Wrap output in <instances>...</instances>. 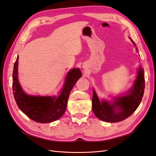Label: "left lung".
Segmentation results:
<instances>
[{
  "mask_svg": "<svg viewBox=\"0 0 156 156\" xmlns=\"http://www.w3.org/2000/svg\"><path fill=\"white\" fill-rule=\"evenodd\" d=\"M131 40L135 45V42L131 39ZM144 70L140 67L137 77L129 93L124 96L116 98L112 103L104 100L100 101L95 91L93 90L94 113L99 119L107 122H119L126 119L133 114L140 103L144 91Z\"/></svg>",
  "mask_w": 156,
  "mask_h": 156,
  "instance_id": "obj_1",
  "label": "left lung"
}]
</instances>
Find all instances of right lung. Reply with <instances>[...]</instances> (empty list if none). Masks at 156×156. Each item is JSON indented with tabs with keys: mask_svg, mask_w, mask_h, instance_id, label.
Here are the masks:
<instances>
[{
	"mask_svg": "<svg viewBox=\"0 0 156 156\" xmlns=\"http://www.w3.org/2000/svg\"><path fill=\"white\" fill-rule=\"evenodd\" d=\"M18 56L14 64L12 90L14 98L20 109L30 119L40 123H48L62 116L66 108L69 93L81 77L79 69L69 71L63 90L58 98L29 96L24 93L17 78Z\"/></svg>",
	"mask_w": 156,
	"mask_h": 156,
	"instance_id": "add662e5",
	"label": "right lung"
}]
</instances>
